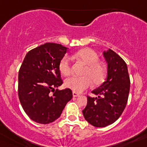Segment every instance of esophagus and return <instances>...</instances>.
Segmentation results:
<instances>
[{"instance_id":"obj_1","label":"esophagus","mask_w":147,"mask_h":147,"mask_svg":"<svg viewBox=\"0 0 147 147\" xmlns=\"http://www.w3.org/2000/svg\"><path fill=\"white\" fill-rule=\"evenodd\" d=\"M73 96L74 97H77V96H80V94H79V93H76V92H73Z\"/></svg>"}]
</instances>
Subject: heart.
<instances>
[{"label":"heart","instance_id":"heart-1","mask_svg":"<svg viewBox=\"0 0 147 147\" xmlns=\"http://www.w3.org/2000/svg\"><path fill=\"white\" fill-rule=\"evenodd\" d=\"M76 59L82 61L86 67L82 73L83 76H71L65 81V86L76 93H81L93 83V85L102 84L107 74V69L99 62V57L95 51L84 49L79 51L74 56ZM59 68L64 76H69L72 73L71 58L67 56L62 57L59 62Z\"/></svg>","mask_w":147,"mask_h":147}]
</instances>
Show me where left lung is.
Listing matches in <instances>:
<instances>
[{"mask_svg": "<svg viewBox=\"0 0 147 147\" xmlns=\"http://www.w3.org/2000/svg\"><path fill=\"white\" fill-rule=\"evenodd\" d=\"M107 63L105 82L88 96V104L82 110L85 120L96 127H105L117 120L128 100L130 80L127 65L119 54L111 49L104 51Z\"/></svg>", "mask_w": 147, "mask_h": 147, "instance_id": "left-lung-1", "label": "left lung"}]
</instances>
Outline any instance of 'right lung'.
<instances>
[{"mask_svg":"<svg viewBox=\"0 0 147 147\" xmlns=\"http://www.w3.org/2000/svg\"><path fill=\"white\" fill-rule=\"evenodd\" d=\"M67 49L57 43L41 45L27 53L20 67L18 97L27 115L39 124L57 120L73 97L71 89L54 90L62 84L59 64Z\"/></svg>","mask_w":147,"mask_h":147,"instance_id":"right-lung-1","label":"right lung"}]
</instances>
